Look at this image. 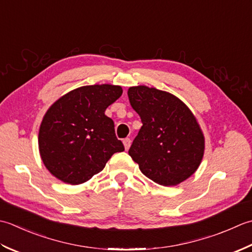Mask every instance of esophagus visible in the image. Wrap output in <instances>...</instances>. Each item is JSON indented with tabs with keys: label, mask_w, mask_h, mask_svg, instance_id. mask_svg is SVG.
Segmentation results:
<instances>
[{
	"label": "esophagus",
	"mask_w": 252,
	"mask_h": 252,
	"mask_svg": "<svg viewBox=\"0 0 252 252\" xmlns=\"http://www.w3.org/2000/svg\"><path fill=\"white\" fill-rule=\"evenodd\" d=\"M123 143H124V148H125V150L127 151L128 149H129L130 145H131V141H130L129 138H126V139L123 140Z\"/></svg>",
	"instance_id": "1"
}]
</instances>
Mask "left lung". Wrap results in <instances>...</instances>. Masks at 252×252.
Returning a JSON list of instances; mask_svg holds the SVG:
<instances>
[{
    "instance_id": "obj_1",
    "label": "left lung",
    "mask_w": 252,
    "mask_h": 252,
    "mask_svg": "<svg viewBox=\"0 0 252 252\" xmlns=\"http://www.w3.org/2000/svg\"><path fill=\"white\" fill-rule=\"evenodd\" d=\"M127 94L142 122L128 151L132 160L143 175L162 186L186 181L204 155V136L196 116L166 91L136 86Z\"/></svg>"
}]
</instances>
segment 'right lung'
Masks as SVG:
<instances>
[{"instance_id":"obj_1","label":"right lung","mask_w":252,"mask_h":252,"mask_svg":"<svg viewBox=\"0 0 252 252\" xmlns=\"http://www.w3.org/2000/svg\"><path fill=\"white\" fill-rule=\"evenodd\" d=\"M123 94L121 86H84L49 107L39 128V152L48 171L63 183L79 185L104 168L124 146L115 136L106 107Z\"/></svg>"}]
</instances>
